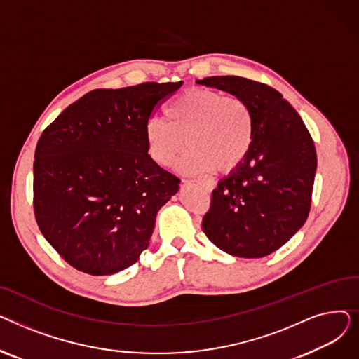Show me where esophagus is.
Listing matches in <instances>:
<instances>
[{"mask_svg": "<svg viewBox=\"0 0 359 359\" xmlns=\"http://www.w3.org/2000/svg\"><path fill=\"white\" fill-rule=\"evenodd\" d=\"M196 183L201 184V186H203L206 191H212L214 187H215V182H214V180H203V179H199V180H196Z\"/></svg>", "mask_w": 359, "mask_h": 359, "instance_id": "obj_1", "label": "esophagus"}]
</instances>
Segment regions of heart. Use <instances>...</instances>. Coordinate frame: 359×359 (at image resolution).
I'll use <instances>...</instances> for the list:
<instances>
[{"label": "heart", "instance_id": "heart-1", "mask_svg": "<svg viewBox=\"0 0 359 359\" xmlns=\"http://www.w3.org/2000/svg\"><path fill=\"white\" fill-rule=\"evenodd\" d=\"M165 115L168 121L153 116L145 123L148 153L160 165L172 164L184 144L189 149L177 168L186 175L231 172L250 153L255 116L238 96L194 87L170 102Z\"/></svg>", "mask_w": 359, "mask_h": 359}]
</instances>
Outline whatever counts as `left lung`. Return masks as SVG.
<instances>
[{
  "label": "left lung",
  "instance_id": "obj_1",
  "mask_svg": "<svg viewBox=\"0 0 359 359\" xmlns=\"http://www.w3.org/2000/svg\"><path fill=\"white\" fill-rule=\"evenodd\" d=\"M196 83L246 100L255 116L250 153L218 182L202 230L229 255L268 256L309 217L317 168L314 142L303 119L275 88L236 75Z\"/></svg>",
  "mask_w": 359,
  "mask_h": 359
}]
</instances>
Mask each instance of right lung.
I'll return each mask as SVG.
<instances>
[{
	"label": "right lung",
	"mask_w": 359,
	"mask_h": 359,
	"mask_svg": "<svg viewBox=\"0 0 359 359\" xmlns=\"http://www.w3.org/2000/svg\"><path fill=\"white\" fill-rule=\"evenodd\" d=\"M182 84L93 90L37 141L34 217L72 268L113 275L148 248L157 212L177 194L180 179L149 157L145 123Z\"/></svg>",
	"instance_id": "right-lung-1"
}]
</instances>
